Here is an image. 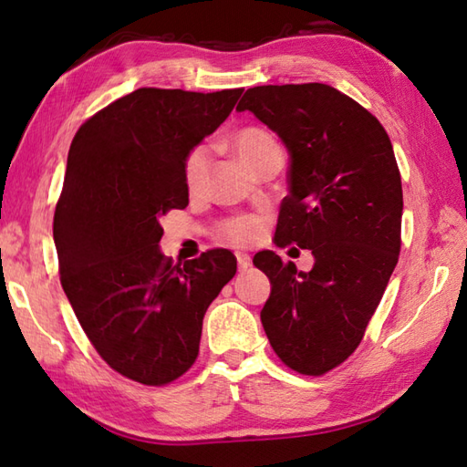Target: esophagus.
<instances>
[{
    "label": "esophagus",
    "mask_w": 467,
    "mask_h": 467,
    "mask_svg": "<svg viewBox=\"0 0 467 467\" xmlns=\"http://www.w3.org/2000/svg\"><path fill=\"white\" fill-rule=\"evenodd\" d=\"M236 263H239V271H249L251 269V256L244 253H236Z\"/></svg>",
    "instance_id": "34e87169"
}]
</instances>
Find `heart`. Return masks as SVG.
<instances>
[{"mask_svg": "<svg viewBox=\"0 0 467 467\" xmlns=\"http://www.w3.org/2000/svg\"><path fill=\"white\" fill-rule=\"evenodd\" d=\"M234 152L241 161L254 171L269 161L283 158L281 144L276 138L261 126H244L231 138ZM211 166V150L206 144H198L186 152L182 162L184 186L191 194L202 191ZM263 224L254 216H233L218 224V236L234 246H249L261 236Z\"/></svg>", "mask_w": 467, "mask_h": 467, "instance_id": "b5f03b06", "label": "heart"}]
</instances>
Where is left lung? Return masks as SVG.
Returning a JSON list of instances; mask_svg holds the SVG:
<instances>
[{
	"label": "left lung",
	"instance_id": "left-lung-1",
	"mask_svg": "<svg viewBox=\"0 0 467 467\" xmlns=\"http://www.w3.org/2000/svg\"><path fill=\"white\" fill-rule=\"evenodd\" d=\"M236 110L253 112L291 156L275 244L295 243L315 256L303 273L273 251L254 254L271 281L265 333L286 367L323 375L361 343L400 259L393 146L373 114L327 84L249 88Z\"/></svg>",
	"mask_w": 467,
	"mask_h": 467
}]
</instances>
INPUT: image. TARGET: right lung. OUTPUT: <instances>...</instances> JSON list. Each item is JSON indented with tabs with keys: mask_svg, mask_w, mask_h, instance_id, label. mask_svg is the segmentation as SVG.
<instances>
[{
	"mask_svg": "<svg viewBox=\"0 0 467 467\" xmlns=\"http://www.w3.org/2000/svg\"><path fill=\"white\" fill-rule=\"evenodd\" d=\"M243 90L138 88L76 132L54 214L59 281L88 339L144 385L196 361L202 319L236 273L231 251L184 265L162 254L161 216L186 208V152L221 126Z\"/></svg>",
	"mask_w": 467,
	"mask_h": 467,
	"instance_id": "obj_1",
	"label": "right lung"
}]
</instances>
